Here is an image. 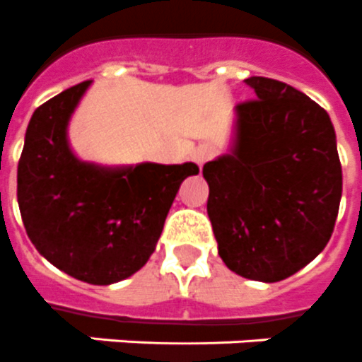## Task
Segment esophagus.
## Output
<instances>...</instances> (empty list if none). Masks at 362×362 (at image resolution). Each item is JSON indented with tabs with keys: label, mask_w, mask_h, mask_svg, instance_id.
<instances>
[{
	"label": "esophagus",
	"mask_w": 362,
	"mask_h": 362,
	"mask_svg": "<svg viewBox=\"0 0 362 362\" xmlns=\"http://www.w3.org/2000/svg\"><path fill=\"white\" fill-rule=\"evenodd\" d=\"M214 156H215V147H214V145H209V144L199 145V147L193 151V154H191L193 162H197L199 165H204V163L208 162V160H211Z\"/></svg>",
	"instance_id": "obj_1"
}]
</instances>
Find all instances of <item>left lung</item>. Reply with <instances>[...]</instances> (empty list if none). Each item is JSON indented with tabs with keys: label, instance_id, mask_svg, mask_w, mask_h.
Listing matches in <instances>:
<instances>
[{
	"label": "left lung",
	"instance_id": "1",
	"mask_svg": "<svg viewBox=\"0 0 362 362\" xmlns=\"http://www.w3.org/2000/svg\"><path fill=\"white\" fill-rule=\"evenodd\" d=\"M245 83L257 99L235 106L228 153L204 163L218 256L243 278L274 284L326 248L342 195L327 112L274 78Z\"/></svg>",
	"mask_w": 362,
	"mask_h": 362
}]
</instances>
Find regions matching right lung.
<instances>
[{
    "label": "right lung",
    "mask_w": 362,
    "mask_h": 362,
    "mask_svg": "<svg viewBox=\"0 0 362 362\" xmlns=\"http://www.w3.org/2000/svg\"><path fill=\"white\" fill-rule=\"evenodd\" d=\"M92 81L38 106L18 163V206L31 243L73 278L110 285L153 256L173 200L193 162L99 165L69 147L68 127Z\"/></svg>",
    "instance_id": "add662e5"
}]
</instances>
